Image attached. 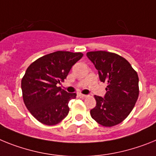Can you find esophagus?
Here are the masks:
<instances>
[{"label":"esophagus","instance_id":"esophagus-1","mask_svg":"<svg viewBox=\"0 0 156 156\" xmlns=\"http://www.w3.org/2000/svg\"><path fill=\"white\" fill-rule=\"evenodd\" d=\"M78 95L80 98H86V97H87V95H84L82 93H78Z\"/></svg>","mask_w":156,"mask_h":156}]
</instances>
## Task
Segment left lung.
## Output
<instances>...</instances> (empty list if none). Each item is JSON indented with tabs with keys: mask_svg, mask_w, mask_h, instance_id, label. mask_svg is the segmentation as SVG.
I'll return each mask as SVG.
<instances>
[{
	"mask_svg": "<svg viewBox=\"0 0 156 156\" xmlns=\"http://www.w3.org/2000/svg\"><path fill=\"white\" fill-rule=\"evenodd\" d=\"M95 65L100 80L106 82L104 98L94 96L97 105L90 111L91 117L105 127L124 121L132 112L139 96L137 73L125 58L106 51L86 53Z\"/></svg>",
	"mask_w": 156,
	"mask_h": 156,
	"instance_id": "obj_1",
	"label": "left lung"
}]
</instances>
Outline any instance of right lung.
<instances>
[{"label":"right lung","instance_id":"add662e5","mask_svg":"<svg viewBox=\"0 0 156 156\" xmlns=\"http://www.w3.org/2000/svg\"><path fill=\"white\" fill-rule=\"evenodd\" d=\"M82 52L57 51L38 58L27 67L21 81L24 104L37 121L54 126L68 115V103L76 93H68L56 85L67 78Z\"/></svg>","mask_w":156,"mask_h":156}]
</instances>
